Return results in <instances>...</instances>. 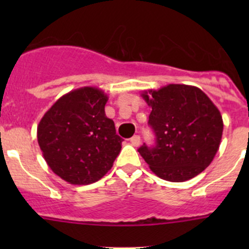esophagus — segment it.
<instances>
[{
    "instance_id": "obj_1",
    "label": "esophagus",
    "mask_w": 249,
    "mask_h": 249,
    "mask_svg": "<svg viewBox=\"0 0 249 249\" xmlns=\"http://www.w3.org/2000/svg\"><path fill=\"white\" fill-rule=\"evenodd\" d=\"M130 142H131L132 145L137 147V145H140V143H141V137L139 136V135H134V136L130 139Z\"/></svg>"
}]
</instances>
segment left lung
Listing matches in <instances>:
<instances>
[{
	"label": "left lung",
	"mask_w": 249,
	"mask_h": 249,
	"mask_svg": "<svg viewBox=\"0 0 249 249\" xmlns=\"http://www.w3.org/2000/svg\"><path fill=\"white\" fill-rule=\"evenodd\" d=\"M152 107L148 124L157 145L143 144L139 152L158 177L184 182L201 173L219 149L223 118L201 89L169 84L141 94Z\"/></svg>",
	"instance_id": "1"
}]
</instances>
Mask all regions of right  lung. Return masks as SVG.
Instances as JSON below:
<instances>
[{"label": "right lung", "mask_w": 249, "mask_h": 249, "mask_svg": "<svg viewBox=\"0 0 249 249\" xmlns=\"http://www.w3.org/2000/svg\"><path fill=\"white\" fill-rule=\"evenodd\" d=\"M108 96L95 87L62 95L39 122L37 140L48 166L70 184L97 182L122 149L114 122L106 117Z\"/></svg>", "instance_id": "right-lung-1"}]
</instances>
